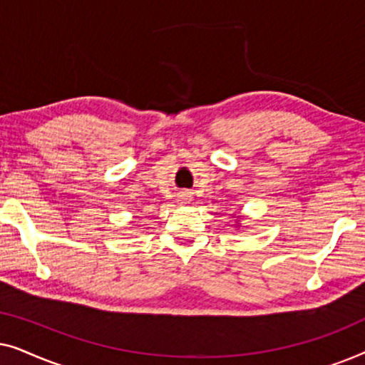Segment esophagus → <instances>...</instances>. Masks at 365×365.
I'll return each instance as SVG.
<instances>
[{
	"label": "esophagus",
	"mask_w": 365,
	"mask_h": 365,
	"mask_svg": "<svg viewBox=\"0 0 365 365\" xmlns=\"http://www.w3.org/2000/svg\"><path fill=\"white\" fill-rule=\"evenodd\" d=\"M189 199H191V192H187V191L179 192V196H178V201L179 202H187Z\"/></svg>",
	"instance_id": "obj_1"
}]
</instances>
